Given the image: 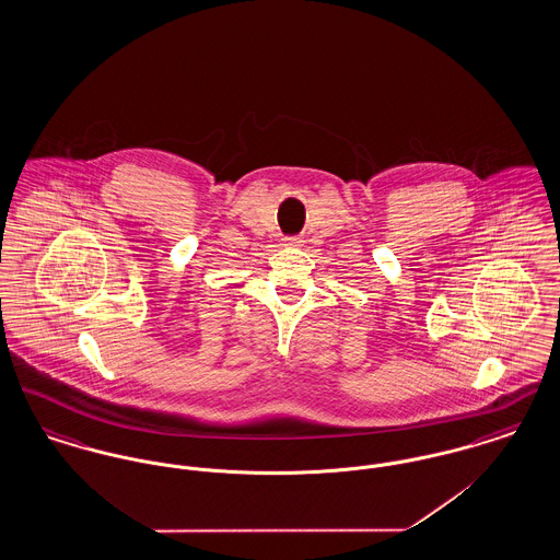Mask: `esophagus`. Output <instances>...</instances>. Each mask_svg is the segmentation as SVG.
<instances>
[{"instance_id":"obj_1","label":"esophagus","mask_w":560,"mask_h":560,"mask_svg":"<svg viewBox=\"0 0 560 560\" xmlns=\"http://www.w3.org/2000/svg\"><path fill=\"white\" fill-rule=\"evenodd\" d=\"M283 245H288V247H300V245H302V237H285Z\"/></svg>"}]
</instances>
